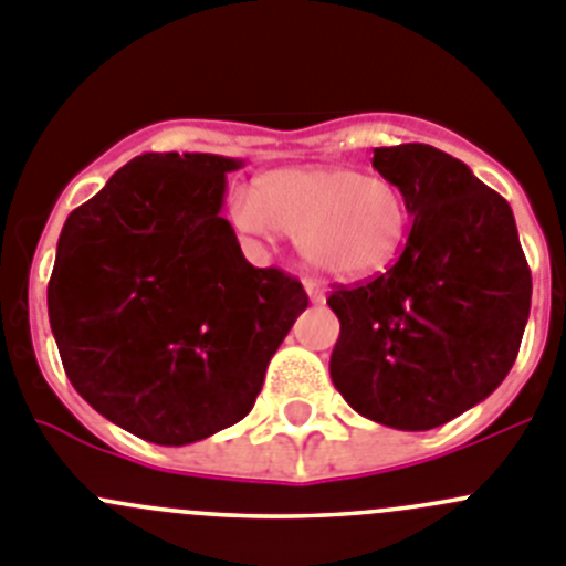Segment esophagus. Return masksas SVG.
Segmentation results:
<instances>
[{
    "label": "esophagus",
    "instance_id": "34e87169",
    "mask_svg": "<svg viewBox=\"0 0 566 566\" xmlns=\"http://www.w3.org/2000/svg\"><path fill=\"white\" fill-rule=\"evenodd\" d=\"M304 290H307L310 302L313 304H321L327 298V287H324V282H318V279H304Z\"/></svg>",
    "mask_w": 566,
    "mask_h": 566
}]
</instances>
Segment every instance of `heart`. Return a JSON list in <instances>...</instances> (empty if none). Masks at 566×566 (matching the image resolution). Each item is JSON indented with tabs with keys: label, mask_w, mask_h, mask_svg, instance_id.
<instances>
[{
	"label": "heart",
	"mask_w": 566,
	"mask_h": 566,
	"mask_svg": "<svg viewBox=\"0 0 566 566\" xmlns=\"http://www.w3.org/2000/svg\"><path fill=\"white\" fill-rule=\"evenodd\" d=\"M245 237L276 231L298 239L313 268L340 279L384 273L409 237V202L391 180L344 166H290L268 171L253 197L228 208Z\"/></svg>",
	"instance_id": "b5f03b06"
}]
</instances>
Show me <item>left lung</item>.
Instances as JSON below:
<instances>
[{
  "instance_id": "left-lung-1",
  "label": "left lung",
  "mask_w": 566,
  "mask_h": 566,
  "mask_svg": "<svg viewBox=\"0 0 566 566\" xmlns=\"http://www.w3.org/2000/svg\"><path fill=\"white\" fill-rule=\"evenodd\" d=\"M415 217L389 271L327 298L340 321L335 389L358 415L429 431L482 403L511 371L531 315V268L505 197L426 144L375 149Z\"/></svg>"
}]
</instances>
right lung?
<instances>
[{
    "instance_id": "1",
    "label": "right lung",
    "mask_w": 566,
    "mask_h": 566,
    "mask_svg": "<svg viewBox=\"0 0 566 566\" xmlns=\"http://www.w3.org/2000/svg\"><path fill=\"white\" fill-rule=\"evenodd\" d=\"M237 157L146 151L61 228L48 284L61 364L86 403L157 446H188L256 403L307 307L302 282L253 268L222 217Z\"/></svg>"
}]
</instances>
